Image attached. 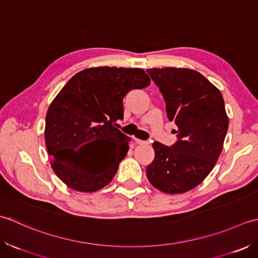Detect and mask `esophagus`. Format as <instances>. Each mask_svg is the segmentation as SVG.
<instances>
[{
  "label": "esophagus",
  "mask_w": 258,
  "mask_h": 258,
  "mask_svg": "<svg viewBox=\"0 0 258 258\" xmlns=\"http://www.w3.org/2000/svg\"><path fill=\"white\" fill-rule=\"evenodd\" d=\"M135 141L138 145H148L149 143L148 141H146V140H141V139H137V138H135Z\"/></svg>",
  "instance_id": "34e87169"
}]
</instances>
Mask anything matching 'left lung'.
I'll return each instance as SVG.
<instances>
[{
	"label": "left lung",
	"instance_id": "1",
	"mask_svg": "<svg viewBox=\"0 0 258 258\" xmlns=\"http://www.w3.org/2000/svg\"><path fill=\"white\" fill-rule=\"evenodd\" d=\"M166 101L168 119L176 124L177 143L155 141V159L147 167L154 187L183 194L198 186L216 165L228 130L222 93L201 73L186 68L148 69Z\"/></svg>",
	"mask_w": 258,
	"mask_h": 258
}]
</instances>
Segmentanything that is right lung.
<instances>
[{
	"mask_svg": "<svg viewBox=\"0 0 258 258\" xmlns=\"http://www.w3.org/2000/svg\"><path fill=\"white\" fill-rule=\"evenodd\" d=\"M149 85L143 69L97 67L78 72L56 94L46 112L45 145L52 169L68 187L93 192L112 180L129 150V137L114 127L123 118L122 99ZM86 151L102 164L83 162Z\"/></svg>",
	"mask_w": 258,
	"mask_h": 258,
	"instance_id": "right-lung-1",
	"label": "right lung"
}]
</instances>
